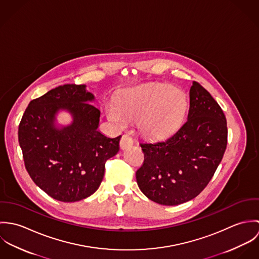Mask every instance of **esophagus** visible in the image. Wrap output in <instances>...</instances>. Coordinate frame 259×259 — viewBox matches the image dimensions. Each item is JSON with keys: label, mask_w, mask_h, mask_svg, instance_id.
Returning a JSON list of instances; mask_svg holds the SVG:
<instances>
[{"label": "esophagus", "mask_w": 259, "mask_h": 259, "mask_svg": "<svg viewBox=\"0 0 259 259\" xmlns=\"http://www.w3.org/2000/svg\"><path fill=\"white\" fill-rule=\"evenodd\" d=\"M134 143L133 139L127 136V135H123L120 139V142H119V147L121 149H124V148H128L130 146H132Z\"/></svg>", "instance_id": "obj_1"}]
</instances>
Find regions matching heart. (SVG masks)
<instances>
[{
	"instance_id": "obj_1",
	"label": "heart",
	"mask_w": 259,
	"mask_h": 259,
	"mask_svg": "<svg viewBox=\"0 0 259 259\" xmlns=\"http://www.w3.org/2000/svg\"><path fill=\"white\" fill-rule=\"evenodd\" d=\"M185 110L184 95L169 84L151 83L126 90L116 104H108L106 111L112 122L124 127L137 120L139 130L149 137H163L181 121Z\"/></svg>"
}]
</instances>
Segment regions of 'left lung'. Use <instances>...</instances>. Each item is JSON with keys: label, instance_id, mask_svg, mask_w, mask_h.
Returning <instances> with one entry per match:
<instances>
[{"label": "left lung", "instance_id": "1", "mask_svg": "<svg viewBox=\"0 0 259 259\" xmlns=\"http://www.w3.org/2000/svg\"><path fill=\"white\" fill-rule=\"evenodd\" d=\"M227 145L226 118L197 81L189 90L185 122L162 141L141 143L145 154L137 183L150 200L179 205L197 196L212 179Z\"/></svg>", "mask_w": 259, "mask_h": 259}]
</instances>
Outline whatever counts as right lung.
<instances>
[{
    "mask_svg": "<svg viewBox=\"0 0 259 259\" xmlns=\"http://www.w3.org/2000/svg\"><path fill=\"white\" fill-rule=\"evenodd\" d=\"M84 84H64L31 101L19 124V143L27 171L51 197L74 202L92 195L101 185L106 161L119 150L121 136L101 134L100 111ZM60 109L74 117L58 130L53 121Z\"/></svg>",
    "mask_w": 259,
    "mask_h": 259,
    "instance_id": "add662e5",
    "label": "right lung"
}]
</instances>
